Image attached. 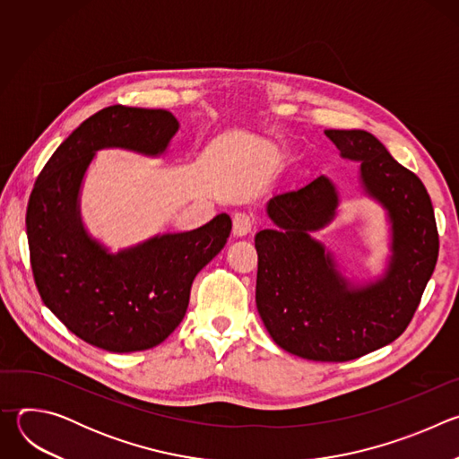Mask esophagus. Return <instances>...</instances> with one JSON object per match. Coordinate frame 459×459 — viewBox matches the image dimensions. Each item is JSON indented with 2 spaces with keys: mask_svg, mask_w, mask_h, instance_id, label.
I'll list each match as a JSON object with an SVG mask.
<instances>
[{
  "mask_svg": "<svg viewBox=\"0 0 459 459\" xmlns=\"http://www.w3.org/2000/svg\"><path fill=\"white\" fill-rule=\"evenodd\" d=\"M254 223H255V218L252 212L239 211L232 214V230L236 236H247L254 229Z\"/></svg>",
  "mask_w": 459,
  "mask_h": 459,
  "instance_id": "34e87169",
  "label": "esophagus"
}]
</instances>
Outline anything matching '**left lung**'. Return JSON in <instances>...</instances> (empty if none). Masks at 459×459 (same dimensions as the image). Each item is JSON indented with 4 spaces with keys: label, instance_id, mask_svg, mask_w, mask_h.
Wrapping results in <instances>:
<instances>
[{
    "label": "left lung",
    "instance_id": "8db88e82",
    "mask_svg": "<svg viewBox=\"0 0 459 459\" xmlns=\"http://www.w3.org/2000/svg\"><path fill=\"white\" fill-rule=\"evenodd\" d=\"M343 158L361 163L365 190L388 212L392 255L385 276L351 285L331 254L310 238L329 223L338 192L329 178L281 192L269 202L274 229L255 234V305L273 340L312 361H351L400 338L434 273L439 236L421 179L367 130H325Z\"/></svg>",
    "mask_w": 459,
    "mask_h": 459
}]
</instances>
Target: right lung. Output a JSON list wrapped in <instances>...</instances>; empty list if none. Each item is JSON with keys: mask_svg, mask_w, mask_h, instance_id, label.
I'll use <instances>...</instances> for the list:
<instances>
[{"mask_svg": "<svg viewBox=\"0 0 459 459\" xmlns=\"http://www.w3.org/2000/svg\"><path fill=\"white\" fill-rule=\"evenodd\" d=\"M178 126L163 108L107 107L56 149L29 198L30 265L43 303L73 334L108 352L165 342L186 312L195 274L232 229L230 218L218 214L195 230L156 236L117 254L85 232L78 194L94 152L121 147L158 156Z\"/></svg>", "mask_w": 459, "mask_h": 459, "instance_id": "right-lung-1", "label": "right lung"}]
</instances>
